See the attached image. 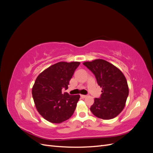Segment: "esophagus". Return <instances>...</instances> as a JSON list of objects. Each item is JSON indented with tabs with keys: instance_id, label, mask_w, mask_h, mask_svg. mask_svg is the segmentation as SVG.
Wrapping results in <instances>:
<instances>
[{
	"instance_id": "esophagus-1",
	"label": "esophagus",
	"mask_w": 153,
	"mask_h": 153,
	"mask_svg": "<svg viewBox=\"0 0 153 153\" xmlns=\"http://www.w3.org/2000/svg\"><path fill=\"white\" fill-rule=\"evenodd\" d=\"M80 97L82 98H85L86 97H87V96L86 95H80Z\"/></svg>"
}]
</instances>
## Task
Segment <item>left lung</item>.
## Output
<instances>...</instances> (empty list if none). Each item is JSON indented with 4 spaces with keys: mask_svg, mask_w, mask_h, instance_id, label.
Instances as JSON below:
<instances>
[{
    "mask_svg": "<svg viewBox=\"0 0 153 153\" xmlns=\"http://www.w3.org/2000/svg\"><path fill=\"white\" fill-rule=\"evenodd\" d=\"M95 75L98 84L102 87L100 98H95L90 110L96 117L113 119L124 109L129 94L126 77L122 71L103 59L83 63Z\"/></svg>",
    "mask_w": 153,
    "mask_h": 153,
    "instance_id": "1",
    "label": "left lung"
}]
</instances>
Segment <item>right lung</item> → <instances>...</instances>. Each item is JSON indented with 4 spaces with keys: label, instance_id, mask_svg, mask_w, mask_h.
I'll list each match as a JSON object with an SVG mask.
<instances>
[{
    "label": "right lung",
    "instance_id": "right-lung-1",
    "mask_svg": "<svg viewBox=\"0 0 153 153\" xmlns=\"http://www.w3.org/2000/svg\"><path fill=\"white\" fill-rule=\"evenodd\" d=\"M80 62H59L41 72L32 87V94L37 110L47 121L61 123L70 118L80 95L62 93L68 89L71 78Z\"/></svg>",
    "mask_w": 153,
    "mask_h": 153
}]
</instances>
